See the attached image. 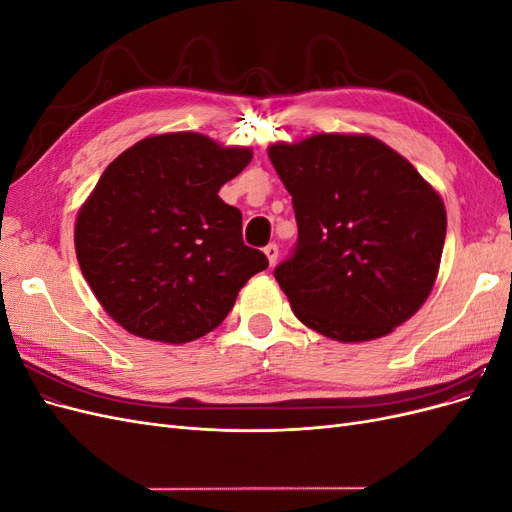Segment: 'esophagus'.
I'll return each mask as SVG.
<instances>
[{
  "label": "esophagus",
  "mask_w": 512,
  "mask_h": 512,
  "mask_svg": "<svg viewBox=\"0 0 512 512\" xmlns=\"http://www.w3.org/2000/svg\"><path fill=\"white\" fill-rule=\"evenodd\" d=\"M265 256H267V260H269V265L275 267L277 256H280V252H277V245H275V243H271V245L265 247Z\"/></svg>",
  "instance_id": "esophagus-1"
}]
</instances>
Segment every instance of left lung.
Segmentation results:
<instances>
[{
  "label": "left lung",
  "instance_id": "obj_1",
  "mask_svg": "<svg viewBox=\"0 0 512 512\" xmlns=\"http://www.w3.org/2000/svg\"><path fill=\"white\" fill-rule=\"evenodd\" d=\"M267 151L299 226L292 258L275 269L294 316L342 344L393 333L436 284L440 194L369 134H314Z\"/></svg>",
  "mask_w": 512,
  "mask_h": 512
}]
</instances>
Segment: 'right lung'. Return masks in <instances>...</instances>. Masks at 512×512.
<instances>
[{"mask_svg":"<svg viewBox=\"0 0 512 512\" xmlns=\"http://www.w3.org/2000/svg\"><path fill=\"white\" fill-rule=\"evenodd\" d=\"M250 147L198 132L147 136L106 166L74 224L76 258L104 312L128 333L188 344L220 327L267 256L241 237L220 188Z\"/></svg>","mask_w":512,"mask_h":512,"instance_id":"add662e5","label":"right lung"}]
</instances>
